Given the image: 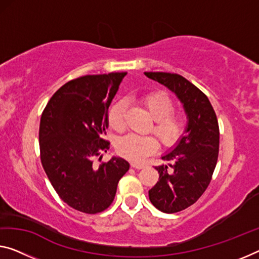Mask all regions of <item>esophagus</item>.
Listing matches in <instances>:
<instances>
[{
    "instance_id": "34e87169",
    "label": "esophagus",
    "mask_w": 259,
    "mask_h": 259,
    "mask_svg": "<svg viewBox=\"0 0 259 259\" xmlns=\"http://www.w3.org/2000/svg\"><path fill=\"white\" fill-rule=\"evenodd\" d=\"M131 165H132L134 169H143V168H145V164H140V163H135V162H133Z\"/></svg>"
}]
</instances>
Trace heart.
Here are the masks:
<instances>
[{
  "instance_id": "heart-1",
  "label": "heart",
  "mask_w": 259,
  "mask_h": 259,
  "mask_svg": "<svg viewBox=\"0 0 259 259\" xmlns=\"http://www.w3.org/2000/svg\"><path fill=\"white\" fill-rule=\"evenodd\" d=\"M141 104L146 107L154 119V132L160 138L163 145H174L182 137L185 128V120L182 114L172 112L174 104L168 95L161 91H154L142 95ZM126 103L120 99L109 110V124L116 131H121L125 126ZM158 142L152 135L127 134L117 142L118 153L127 160L141 162L156 152Z\"/></svg>"
}]
</instances>
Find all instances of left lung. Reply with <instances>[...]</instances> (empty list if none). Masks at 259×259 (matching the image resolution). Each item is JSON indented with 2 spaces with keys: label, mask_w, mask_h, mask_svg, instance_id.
Here are the masks:
<instances>
[{
  "label": "left lung",
  "mask_w": 259,
  "mask_h": 259,
  "mask_svg": "<svg viewBox=\"0 0 259 259\" xmlns=\"http://www.w3.org/2000/svg\"><path fill=\"white\" fill-rule=\"evenodd\" d=\"M145 75L168 88L182 103L188 119L184 134L168 153L166 164L155 166L160 177L149 190V200L163 213H176L193 205L205 192L219 154V124L208 98L178 74L149 71Z\"/></svg>",
  "instance_id": "1"
}]
</instances>
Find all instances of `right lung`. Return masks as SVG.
I'll return each instance as SVG.
<instances>
[{"label": "right lung", "instance_id": "right-lung-1", "mask_svg": "<svg viewBox=\"0 0 259 259\" xmlns=\"http://www.w3.org/2000/svg\"><path fill=\"white\" fill-rule=\"evenodd\" d=\"M126 74L85 75L67 82L41 114L42 168L59 197L79 212L96 214L109 207L119 180L130 169V163L119 156L98 168L93 164L94 157L110 147L103 139L109 107Z\"/></svg>", "mask_w": 259, "mask_h": 259}]
</instances>
